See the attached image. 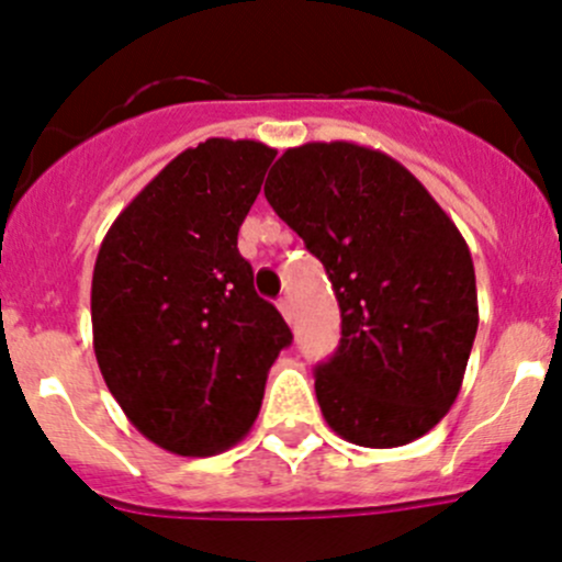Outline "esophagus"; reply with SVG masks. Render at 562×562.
I'll return each instance as SVG.
<instances>
[{"label":"esophagus","instance_id":"1","mask_svg":"<svg viewBox=\"0 0 562 562\" xmlns=\"http://www.w3.org/2000/svg\"><path fill=\"white\" fill-rule=\"evenodd\" d=\"M280 312H282V317H285L288 323H293V304H291V299H280Z\"/></svg>","mask_w":562,"mask_h":562}]
</instances>
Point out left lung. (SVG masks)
Here are the masks:
<instances>
[{
    "label": "left lung",
    "instance_id": "1",
    "mask_svg": "<svg viewBox=\"0 0 562 562\" xmlns=\"http://www.w3.org/2000/svg\"><path fill=\"white\" fill-rule=\"evenodd\" d=\"M263 193L339 301V347L315 369L326 423L374 450L420 439L458 398L480 326L458 226L409 169L356 142L291 147Z\"/></svg>",
    "mask_w": 562,
    "mask_h": 562
}]
</instances>
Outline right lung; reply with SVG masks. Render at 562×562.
Instances as JSON below:
<instances>
[{
	"instance_id": "right-lung-1",
	"label": "right lung",
	"mask_w": 562,
	"mask_h": 562,
	"mask_svg": "<svg viewBox=\"0 0 562 562\" xmlns=\"http://www.w3.org/2000/svg\"><path fill=\"white\" fill-rule=\"evenodd\" d=\"M277 150L206 139L115 217L91 282L93 352L153 445L186 458L234 447L256 423L291 328L252 288L236 234Z\"/></svg>"
}]
</instances>
